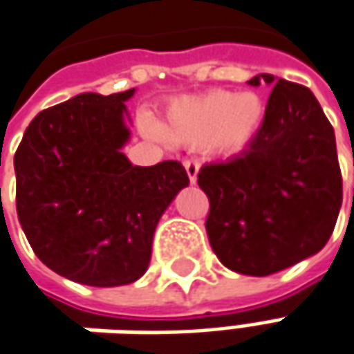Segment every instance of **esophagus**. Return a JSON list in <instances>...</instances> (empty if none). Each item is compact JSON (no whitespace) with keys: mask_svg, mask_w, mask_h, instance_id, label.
<instances>
[{"mask_svg":"<svg viewBox=\"0 0 354 354\" xmlns=\"http://www.w3.org/2000/svg\"><path fill=\"white\" fill-rule=\"evenodd\" d=\"M184 168H186V172H188V178L192 184H196V180H198V172H200V162L196 160V158H186L184 160Z\"/></svg>","mask_w":354,"mask_h":354,"instance_id":"esophagus-1","label":"esophagus"}]
</instances>
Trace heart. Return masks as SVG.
<instances>
[{"label":"heart","mask_w":354,"mask_h":354,"mask_svg":"<svg viewBox=\"0 0 354 354\" xmlns=\"http://www.w3.org/2000/svg\"><path fill=\"white\" fill-rule=\"evenodd\" d=\"M264 117L266 104L257 92L212 90L172 105L162 131L182 145L239 153L257 139Z\"/></svg>","instance_id":"1"}]
</instances>
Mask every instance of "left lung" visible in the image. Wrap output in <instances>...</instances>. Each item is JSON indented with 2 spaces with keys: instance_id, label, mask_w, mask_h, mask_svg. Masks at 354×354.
<instances>
[{
  "instance_id": "1",
  "label": "left lung",
  "mask_w": 354,
  "mask_h": 354,
  "mask_svg": "<svg viewBox=\"0 0 354 354\" xmlns=\"http://www.w3.org/2000/svg\"><path fill=\"white\" fill-rule=\"evenodd\" d=\"M274 86L261 133L247 151L201 166L209 198L205 231L229 270L268 276L319 252L343 201L335 133L310 88L272 74L249 80Z\"/></svg>"
}]
</instances>
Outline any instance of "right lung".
Wrapping results in <instances>:
<instances>
[{"label":"right lung","mask_w":354,"mask_h":354,"mask_svg":"<svg viewBox=\"0 0 354 354\" xmlns=\"http://www.w3.org/2000/svg\"><path fill=\"white\" fill-rule=\"evenodd\" d=\"M133 93H80L44 109L15 153L25 237L50 270L86 286L139 280L158 219L189 184L178 160L133 166L121 153Z\"/></svg>","instance_id":"right-lung-1"}]
</instances>
